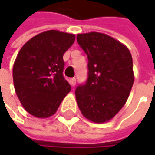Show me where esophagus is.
<instances>
[{"label":"esophagus","instance_id":"esophagus-1","mask_svg":"<svg viewBox=\"0 0 155 155\" xmlns=\"http://www.w3.org/2000/svg\"><path fill=\"white\" fill-rule=\"evenodd\" d=\"M70 84H71L73 87H74V86H75V84H76V79H75V78H72V79H70Z\"/></svg>","mask_w":155,"mask_h":155}]
</instances>
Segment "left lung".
Segmentation results:
<instances>
[{"label": "left lung", "instance_id": "left-lung-1", "mask_svg": "<svg viewBox=\"0 0 155 155\" xmlns=\"http://www.w3.org/2000/svg\"><path fill=\"white\" fill-rule=\"evenodd\" d=\"M88 56V78L75 90L82 115L95 123L111 119L125 105L134 83L133 60L127 47L106 34H78Z\"/></svg>", "mask_w": 155, "mask_h": 155}]
</instances>
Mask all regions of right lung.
<instances>
[{"instance_id": "obj_1", "label": "right lung", "mask_w": 155, "mask_h": 155, "mask_svg": "<svg viewBox=\"0 0 155 155\" xmlns=\"http://www.w3.org/2000/svg\"><path fill=\"white\" fill-rule=\"evenodd\" d=\"M74 39L73 34L48 30L32 38L18 52L13 65L16 94L34 117L54 115L71 91L63 74V55Z\"/></svg>"}]
</instances>
